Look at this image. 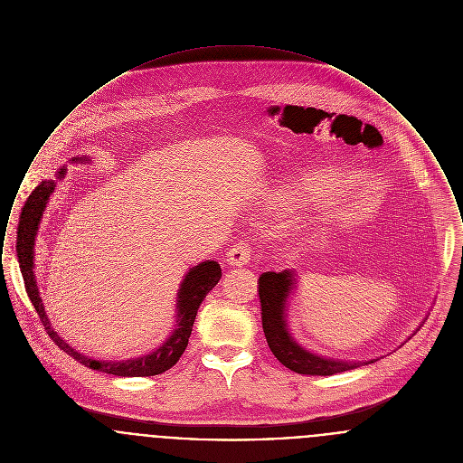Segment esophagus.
I'll list each match as a JSON object with an SVG mask.
<instances>
[{"instance_id":"34e87169","label":"esophagus","mask_w":463,"mask_h":463,"mask_svg":"<svg viewBox=\"0 0 463 463\" xmlns=\"http://www.w3.org/2000/svg\"><path fill=\"white\" fill-rule=\"evenodd\" d=\"M250 260V247L247 244H237V246L232 247L228 256H226V261L232 265V267H244L249 263Z\"/></svg>"}]
</instances>
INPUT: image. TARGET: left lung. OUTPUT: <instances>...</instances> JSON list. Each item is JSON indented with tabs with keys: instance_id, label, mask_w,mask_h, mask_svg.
<instances>
[{
	"instance_id": "8db88e82",
	"label": "left lung",
	"mask_w": 463,
	"mask_h": 463,
	"mask_svg": "<svg viewBox=\"0 0 463 463\" xmlns=\"http://www.w3.org/2000/svg\"><path fill=\"white\" fill-rule=\"evenodd\" d=\"M298 276L295 270L265 272L260 276V302H261V323L270 351L279 362L297 373L306 375H334L345 370L358 369L377 362L373 360H335L316 354L300 345L289 334L288 326V306L291 295L297 291Z\"/></svg>"
}]
</instances>
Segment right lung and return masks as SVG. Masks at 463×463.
<instances>
[{"mask_svg":"<svg viewBox=\"0 0 463 463\" xmlns=\"http://www.w3.org/2000/svg\"><path fill=\"white\" fill-rule=\"evenodd\" d=\"M71 163H91L90 157H71ZM66 168L62 166L61 170L56 174V181H42L40 184L33 189L30 198L26 200L23 213L19 217V228H17V260L21 267V274L24 279L26 293L32 300L33 307L38 312L40 321L43 323L49 337L61 347L66 354H70L73 360L80 362L82 365L90 369L99 370L105 373L112 375H121V377H147V375H157L163 373L165 370L172 369L183 353L187 347V340L193 330V323L196 317L198 307L202 306L203 298L207 293L216 286L221 279V267L217 261L207 260L198 263L196 267H191L184 274L183 282L179 284L177 289V300H175V325L172 332L166 335L155 351L149 354H142L138 358H128V360H96L90 358L84 353H79L73 349L66 340L58 335V332L52 328L47 312L43 307L38 284H36V274H34V242H36V233L42 216L45 213V207L49 203L51 194L54 193L58 181L64 179Z\"/></svg>","mask_w":463,"mask_h":463,"instance_id":"right-lung-1","label":"right lung"}]
</instances>
